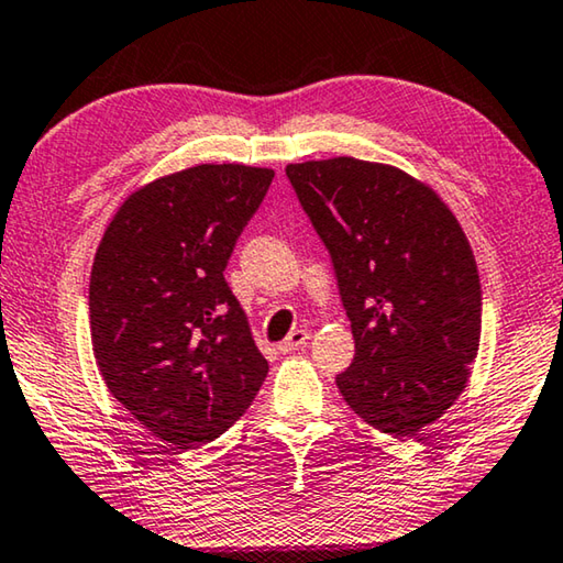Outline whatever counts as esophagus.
I'll use <instances>...</instances> for the list:
<instances>
[{
    "instance_id": "1",
    "label": "esophagus",
    "mask_w": 563,
    "mask_h": 563,
    "mask_svg": "<svg viewBox=\"0 0 563 563\" xmlns=\"http://www.w3.org/2000/svg\"><path fill=\"white\" fill-rule=\"evenodd\" d=\"M307 340H309V332L307 330H297V332H291L287 340L284 342H279V352H297V350H301L307 344Z\"/></svg>"
}]
</instances>
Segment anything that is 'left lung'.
Returning a JSON list of instances; mask_svg holds the SVG:
<instances>
[{
  "label": "left lung",
  "instance_id": "1",
  "mask_svg": "<svg viewBox=\"0 0 563 563\" xmlns=\"http://www.w3.org/2000/svg\"><path fill=\"white\" fill-rule=\"evenodd\" d=\"M330 249L354 362L336 375L372 428L418 435L461 397L481 342V279L461 223L428 184L350 155L289 163Z\"/></svg>",
  "mask_w": 563,
  "mask_h": 563
}]
</instances>
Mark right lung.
Listing matches in <instances>:
<instances>
[{
    "label": "right lung",
    "instance_id": "obj_1",
    "mask_svg": "<svg viewBox=\"0 0 563 563\" xmlns=\"http://www.w3.org/2000/svg\"><path fill=\"white\" fill-rule=\"evenodd\" d=\"M272 178V168L241 163L155 178L125 198L95 252L90 336L100 375L178 451L227 432L269 372L223 269Z\"/></svg>",
    "mask_w": 563,
    "mask_h": 563
}]
</instances>
